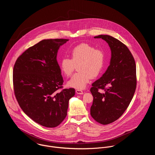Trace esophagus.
Masks as SVG:
<instances>
[{"label":"esophagus","instance_id":"obj_1","mask_svg":"<svg viewBox=\"0 0 155 155\" xmlns=\"http://www.w3.org/2000/svg\"><path fill=\"white\" fill-rule=\"evenodd\" d=\"M76 92L77 94H83L84 92L82 90H80V89H76Z\"/></svg>","mask_w":155,"mask_h":155}]
</instances>
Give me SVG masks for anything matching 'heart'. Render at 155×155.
<instances>
[{"instance_id":"obj_1","label":"heart","mask_w":155,"mask_h":155,"mask_svg":"<svg viewBox=\"0 0 155 155\" xmlns=\"http://www.w3.org/2000/svg\"><path fill=\"white\" fill-rule=\"evenodd\" d=\"M70 57V59L63 58L61 60L60 68L66 76L69 77L78 66L79 72L67 82L69 87L77 89L85 88L91 78L98 76L106 62L104 51L88 44H81L73 48Z\"/></svg>"}]
</instances>
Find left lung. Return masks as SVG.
<instances>
[{
    "label": "left lung",
    "mask_w": 155,
    "mask_h": 155,
    "mask_svg": "<svg viewBox=\"0 0 155 155\" xmlns=\"http://www.w3.org/2000/svg\"><path fill=\"white\" fill-rule=\"evenodd\" d=\"M94 38H101L108 44L111 59L106 72L92 84L91 115L97 122L107 125L123 114L133 99L137 85L136 65L129 49L117 39L102 35ZM100 88L105 92L100 93Z\"/></svg>",
    "instance_id": "obj_1"
}]
</instances>
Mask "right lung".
<instances>
[{"mask_svg":"<svg viewBox=\"0 0 155 155\" xmlns=\"http://www.w3.org/2000/svg\"><path fill=\"white\" fill-rule=\"evenodd\" d=\"M68 39H44L30 47L17 58L13 70L15 97L22 111L35 122L47 128L65 119L74 88H63L57 55Z\"/></svg>","mask_w":155,"mask_h":155,"instance_id":"1","label":"right lung"}]
</instances>
